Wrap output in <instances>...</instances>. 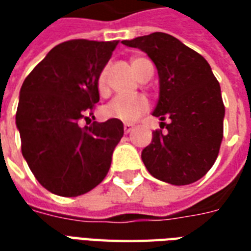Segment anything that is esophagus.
Returning a JSON list of instances; mask_svg holds the SVG:
<instances>
[{"label":"esophagus","instance_id":"34e87169","mask_svg":"<svg viewBox=\"0 0 251 251\" xmlns=\"http://www.w3.org/2000/svg\"><path fill=\"white\" fill-rule=\"evenodd\" d=\"M131 130H133V125H131V124H125V125H124V131H125V134L131 133Z\"/></svg>","mask_w":251,"mask_h":251}]
</instances>
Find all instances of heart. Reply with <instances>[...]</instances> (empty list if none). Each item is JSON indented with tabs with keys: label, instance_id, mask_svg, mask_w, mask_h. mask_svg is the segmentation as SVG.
Instances as JSON below:
<instances>
[{
	"label": "heart",
	"instance_id": "heart-1",
	"mask_svg": "<svg viewBox=\"0 0 251 251\" xmlns=\"http://www.w3.org/2000/svg\"><path fill=\"white\" fill-rule=\"evenodd\" d=\"M145 59L144 57H133L131 59V68L134 74H138L140 66ZM98 90L102 95L107 94L106 86V71L100 72L98 77ZM149 110V102L145 97L136 95V97H127V95H117L104 106L103 113L110 118L124 121V122H134L142 114H145Z\"/></svg>",
	"mask_w": 251,
	"mask_h": 251
}]
</instances>
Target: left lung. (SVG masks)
<instances>
[{
    "mask_svg": "<svg viewBox=\"0 0 251 251\" xmlns=\"http://www.w3.org/2000/svg\"><path fill=\"white\" fill-rule=\"evenodd\" d=\"M152 59L160 95L152 114L167 133L153 131L141 158L153 177L174 185L201 179L215 163L222 138L225 104L210 64L198 52L163 32L124 40Z\"/></svg>",
    "mask_w": 251,
    "mask_h": 251,
    "instance_id": "left-lung-1",
    "label": "left lung"
}]
</instances>
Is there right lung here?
Listing matches in <instances>:
<instances>
[{"label": "right lung", "instance_id": "1", "mask_svg": "<svg viewBox=\"0 0 251 251\" xmlns=\"http://www.w3.org/2000/svg\"><path fill=\"white\" fill-rule=\"evenodd\" d=\"M118 41L70 40L32 70L20 90L16 125L37 181L59 196H79L104 179L124 136L120 120L79 126L99 102L98 77Z\"/></svg>", "mask_w": 251, "mask_h": 251}]
</instances>
